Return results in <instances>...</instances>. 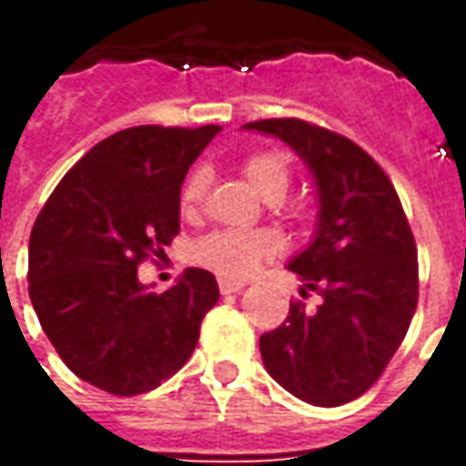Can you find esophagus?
Returning a JSON list of instances; mask_svg holds the SVG:
<instances>
[{"instance_id":"34e87169","label":"esophagus","mask_w":466,"mask_h":466,"mask_svg":"<svg viewBox=\"0 0 466 466\" xmlns=\"http://www.w3.org/2000/svg\"><path fill=\"white\" fill-rule=\"evenodd\" d=\"M244 284H247L244 279H234V277H219V292L222 294L242 292Z\"/></svg>"}]
</instances>
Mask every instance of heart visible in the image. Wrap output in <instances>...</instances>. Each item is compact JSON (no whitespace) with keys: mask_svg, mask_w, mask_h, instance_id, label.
<instances>
[{"mask_svg":"<svg viewBox=\"0 0 466 466\" xmlns=\"http://www.w3.org/2000/svg\"><path fill=\"white\" fill-rule=\"evenodd\" d=\"M244 179L267 202H279L292 184V164L279 149H259L244 157ZM207 189L204 169L187 179L182 189V209L194 212ZM279 249V242L267 232H214L194 244L192 259L222 277H242L252 267Z\"/></svg>","mask_w":466,"mask_h":466,"instance_id":"1","label":"heart"}]
</instances>
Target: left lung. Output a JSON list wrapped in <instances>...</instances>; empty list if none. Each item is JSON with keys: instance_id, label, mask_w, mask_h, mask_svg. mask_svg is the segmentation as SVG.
Segmentation results:
<instances>
[{"instance_id": "obj_1", "label": "left lung", "mask_w": 466, "mask_h": 466, "mask_svg": "<svg viewBox=\"0 0 466 466\" xmlns=\"http://www.w3.org/2000/svg\"><path fill=\"white\" fill-rule=\"evenodd\" d=\"M244 129L272 134L302 157L317 187V229L289 259L319 307L302 302L259 337L267 371L297 400L339 407L380 380L417 309V244L390 177L361 147L302 119H262Z\"/></svg>"}]
</instances>
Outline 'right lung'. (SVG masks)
I'll use <instances>...</instances> for the list:
<instances>
[{"label": "right lung", "instance_id": "add662e5", "mask_svg": "<svg viewBox=\"0 0 466 466\" xmlns=\"http://www.w3.org/2000/svg\"><path fill=\"white\" fill-rule=\"evenodd\" d=\"M222 127H132L92 147L56 184L29 237V299L79 380L116 397L159 387L192 357L219 299L212 272L189 267L167 292L137 267L179 234V194Z\"/></svg>", "mask_w": 466, "mask_h": 466}]
</instances>
